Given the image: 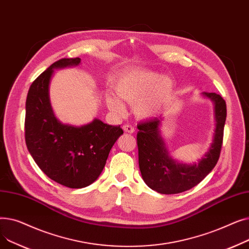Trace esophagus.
Masks as SVG:
<instances>
[{
    "label": "esophagus",
    "mask_w": 249,
    "mask_h": 249,
    "mask_svg": "<svg viewBox=\"0 0 249 249\" xmlns=\"http://www.w3.org/2000/svg\"><path fill=\"white\" fill-rule=\"evenodd\" d=\"M122 128H123L124 131H125V132H127V133L133 134V133L135 132V129H134L131 125H128V124H127V125H124Z\"/></svg>",
    "instance_id": "1"
}]
</instances>
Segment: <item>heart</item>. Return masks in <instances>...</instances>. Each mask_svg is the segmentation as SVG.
I'll list each match as a JSON object with an SVG mask.
<instances>
[{"label": "heart", "instance_id": "1", "mask_svg": "<svg viewBox=\"0 0 249 249\" xmlns=\"http://www.w3.org/2000/svg\"><path fill=\"white\" fill-rule=\"evenodd\" d=\"M117 97L107 94V107L116 114H122V102L133 104V113L141 120H148L162 112L172 100L175 83L168 75H160L150 70L137 69L123 72L113 85Z\"/></svg>", "mask_w": 249, "mask_h": 249}]
</instances>
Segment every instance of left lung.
<instances>
[{
  "mask_svg": "<svg viewBox=\"0 0 249 249\" xmlns=\"http://www.w3.org/2000/svg\"><path fill=\"white\" fill-rule=\"evenodd\" d=\"M214 104L215 129L210 146L197 162L184 163L169 154L161 134L164 117L161 115L137 126L138 160L143 180L160 194H178L197 186L215 167L223 142L226 103L215 93H202Z\"/></svg>",
  "mask_w": 249,
  "mask_h": 249,
  "instance_id": "8db88e82",
  "label": "left lung"
}]
</instances>
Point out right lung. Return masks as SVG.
Listing matches in <instances>:
<instances>
[{
    "mask_svg": "<svg viewBox=\"0 0 249 249\" xmlns=\"http://www.w3.org/2000/svg\"><path fill=\"white\" fill-rule=\"evenodd\" d=\"M81 58H62L39 75L26 100L25 139L37 165L52 180L82 189L102 174L110 150L123 134L119 126L95 119L85 125L61 123L50 103L49 87L54 70L77 67Z\"/></svg>",
    "mask_w": 249,
    "mask_h": 249,
    "instance_id": "obj_1",
    "label": "right lung"
}]
</instances>
